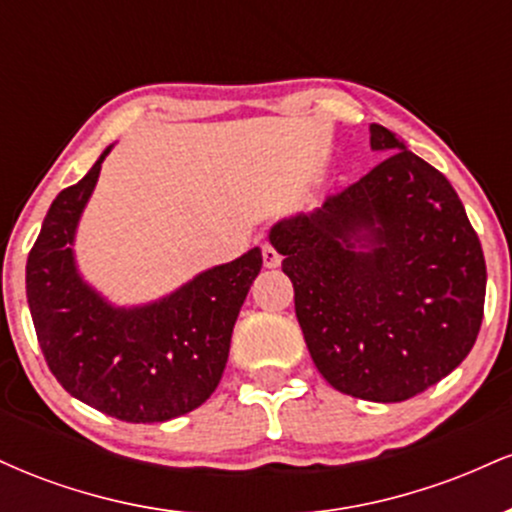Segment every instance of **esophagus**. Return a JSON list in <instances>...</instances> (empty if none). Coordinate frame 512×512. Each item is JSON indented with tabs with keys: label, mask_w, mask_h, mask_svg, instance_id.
I'll list each match as a JSON object with an SVG mask.
<instances>
[{
	"label": "esophagus",
	"mask_w": 512,
	"mask_h": 512,
	"mask_svg": "<svg viewBox=\"0 0 512 512\" xmlns=\"http://www.w3.org/2000/svg\"><path fill=\"white\" fill-rule=\"evenodd\" d=\"M262 262H264V267H267V269H274V267H279V264H281V255L272 248V245L264 243L262 245Z\"/></svg>",
	"instance_id": "1"
}]
</instances>
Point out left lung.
<instances>
[{"mask_svg": "<svg viewBox=\"0 0 512 512\" xmlns=\"http://www.w3.org/2000/svg\"><path fill=\"white\" fill-rule=\"evenodd\" d=\"M370 146L387 154L378 166L313 214L276 223L269 240L322 378L344 395L404 402L472 351L486 262L448 178L383 125H370Z\"/></svg>", "mask_w": 512, "mask_h": 512, "instance_id": "left-lung-1", "label": "left lung"}]
</instances>
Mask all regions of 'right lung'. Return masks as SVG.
<instances>
[{
  "mask_svg": "<svg viewBox=\"0 0 512 512\" xmlns=\"http://www.w3.org/2000/svg\"><path fill=\"white\" fill-rule=\"evenodd\" d=\"M110 146L55 197L28 252V308L48 368L69 395L129 424L197 409L219 385L240 305L262 269L252 248L161 301L115 308L76 272L74 233Z\"/></svg>",
  "mask_w": 512,
  "mask_h": 512,
  "instance_id": "1",
  "label": "right lung"
}]
</instances>
